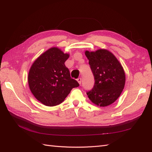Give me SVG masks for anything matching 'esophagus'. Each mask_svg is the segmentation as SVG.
I'll return each mask as SVG.
<instances>
[{"label":"esophagus","mask_w":152,"mask_h":152,"mask_svg":"<svg viewBox=\"0 0 152 152\" xmlns=\"http://www.w3.org/2000/svg\"><path fill=\"white\" fill-rule=\"evenodd\" d=\"M77 81H78V83L80 84H81V82H82V79L81 78H78L77 79Z\"/></svg>","instance_id":"34e87169"}]
</instances>
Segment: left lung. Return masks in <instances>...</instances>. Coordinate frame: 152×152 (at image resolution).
<instances>
[{
    "instance_id": "left-lung-1",
    "label": "left lung",
    "mask_w": 152,
    "mask_h": 152,
    "mask_svg": "<svg viewBox=\"0 0 152 152\" xmlns=\"http://www.w3.org/2000/svg\"><path fill=\"white\" fill-rule=\"evenodd\" d=\"M85 55L95 80L93 88L86 92L88 97L97 106L111 104L120 97L125 86L123 67L115 56L106 49L86 50Z\"/></svg>"
}]
</instances>
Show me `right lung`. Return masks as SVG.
Returning a JSON list of instances; mask_svg holds the SVG:
<instances>
[{
	"label": "right lung",
	"mask_w": 152,
	"mask_h": 152,
	"mask_svg": "<svg viewBox=\"0 0 152 152\" xmlns=\"http://www.w3.org/2000/svg\"><path fill=\"white\" fill-rule=\"evenodd\" d=\"M69 56L58 48H52L42 54L30 67L28 76L30 90L46 106L62 103L72 88L79 86L76 80L71 78L65 66Z\"/></svg>",
	"instance_id": "1"
}]
</instances>
